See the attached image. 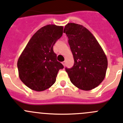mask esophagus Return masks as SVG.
Returning <instances> with one entry per match:
<instances>
[{
    "mask_svg": "<svg viewBox=\"0 0 123 123\" xmlns=\"http://www.w3.org/2000/svg\"><path fill=\"white\" fill-rule=\"evenodd\" d=\"M62 64H63V65L64 67H65V65H66V62H65V61H64V62H63Z\"/></svg>",
    "mask_w": 123,
    "mask_h": 123,
    "instance_id": "obj_1",
    "label": "esophagus"
}]
</instances>
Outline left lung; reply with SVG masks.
I'll list each match as a JSON object with an SVG mask.
<instances>
[{
	"label": "left lung",
	"instance_id": "obj_1",
	"mask_svg": "<svg viewBox=\"0 0 123 123\" xmlns=\"http://www.w3.org/2000/svg\"><path fill=\"white\" fill-rule=\"evenodd\" d=\"M74 57V65L65 68L75 86L89 91L98 86L105 76L108 61L98 42L87 29L78 24L68 23L64 31Z\"/></svg>",
	"mask_w": 123,
	"mask_h": 123
}]
</instances>
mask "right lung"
Instances as JSON below:
<instances>
[{
    "instance_id": "obj_1",
    "label": "right lung",
    "mask_w": 123,
    "mask_h": 123,
    "mask_svg": "<svg viewBox=\"0 0 123 123\" xmlns=\"http://www.w3.org/2000/svg\"><path fill=\"white\" fill-rule=\"evenodd\" d=\"M63 26L46 25L29 40L17 63L21 81L31 89L42 91L52 86L63 65L56 60L53 47L63 34Z\"/></svg>"
}]
</instances>
